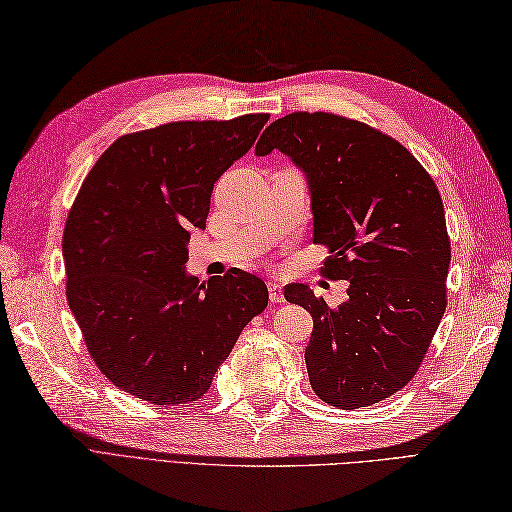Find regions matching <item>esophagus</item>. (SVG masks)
<instances>
[{
  "label": "esophagus",
  "mask_w": 512,
  "mask_h": 512,
  "mask_svg": "<svg viewBox=\"0 0 512 512\" xmlns=\"http://www.w3.org/2000/svg\"><path fill=\"white\" fill-rule=\"evenodd\" d=\"M268 292H270V303H283V290L279 281H268Z\"/></svg>",
  "instance_id": "esophagus-1"
}]
</instances>
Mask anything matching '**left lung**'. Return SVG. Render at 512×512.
Instances as JSON below:
<instances>
[{
  "label": "left lung",
  "instance_id": "8db88e82",
  "mask_svg": "<svg viewBox=\"0 0 512 512\" xmlns=\"http://www.w3.org/2000/svg\"><path fill=\"white\" fill-rule=\"evenodd\" d=\"M272 151L307 179L313 242L333 253L324 274L348 281L337 307L305 283L283 292L313 318L309 383L339 409L381 402L415 376L445 311L450 240L439 190L400 142L329 112L270 123L255 153Z\"/></svg>",
  "mask_w": 512,
  "mask_h": 512
}]
</instances>
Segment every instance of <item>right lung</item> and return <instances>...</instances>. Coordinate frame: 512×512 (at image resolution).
I'll list each match as a JSON object with an SVG mask.
<instances>
[{"instance_id": "obj_1", "label": "right lung", "mask_w": 512, "mask_h": 512, "mask_svg": "<svg viewBox=\"0 0 512 512\" xmlns=\"http://www.w3.org/2000/svg\"><path fill=\"white\" fill-rule=\"evenodd\" d=\"M268 114L179 121L112 142L90 170L62 238L67 300L97 368L151 404L199 400L244 326L268 305L259 277L231 268L199 283L190 229L214 183Z\"/></svg>"}]
</instances>
